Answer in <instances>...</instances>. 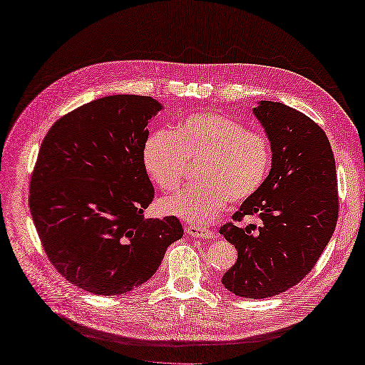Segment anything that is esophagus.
<instances>
[{
	"label": "esophagus",
	"instance_id": "esophagus-1",
	"mask_svg": "<svg viewBox=\"0 0 365 365\" xmlns=\"http://www.w3.org/2000/svg\"><path fill=\"white\" fill-rule=\"evenodd\" d=\"M185 232L193 238H215V232L210 229L201 227V226H189L185 227Z\"/></svg>",
	"mask_w": 365,
	"mask_h": 365
}]
</instances>
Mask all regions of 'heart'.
Here are the masks:
<instances>
[{
	"mask_svg": "<svg viewBox=\"0 0 365 365\" xmlns=\"http://www.w3.org/2000/svg\"><path fill=\"white\" fill-rule=\"evenodd\" d=\"M189 161H198L200 182L158 201L165 217L204 225L218 217L227 201L242 202L262 189L269 173L271 147L264 133L246 128L229 115L195 113L173 131L159 130L142 147V164L158 187L172 190Z\"/></svg>",
	"mask_w": 365,
	"mask_h": 365,
	"instance_id": "b5f03b06",
	"label": "heart"
}]
</instances>
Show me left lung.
I'll return each mask as SVG.
<instances>
[{
    "label": "left lung",
    "mask_w": 365,
    "mask_h": 365,
    "mask_svg": "<svg viewBox=\"0 0 365 365\" xmlns=\"http://www.w3.org/2000/svg\"><path fill=\"white\" fill-rule=\"evenodd\" d=\"M271 145V170L262 189L245 200L234 220L259 215L263 225L227 223L220 234L237 250L221 283L235 296L266 299L294 287L313 269L334 232L336 163L325 131L280 102L252 110Z\"/></svg>",
    "instance_id": "1"
}]
</instances>
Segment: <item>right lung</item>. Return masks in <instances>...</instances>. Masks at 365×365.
Returning a JSON list of instances; mask_svg holds the SVG:
<instances>
[{
	"label": "right lung",
	"instance_id": "1",
	"mask_svg": "<svg viewBox=\"0 0 365 365\" xmlns=\"http://www.w3.org/2000/svg\"><path fill=\"white\" fill-rule=\"evenodd\" d=\"M163 108L148 96L102 97L58 119L41 142L29 192L35 229L56 269L93 294L140 287L184 234L176 217L142 215L155 195L142 147Z\"/></svg>",
	"mask_w": 365,
	"mask_h": 365
}]
</instances>
